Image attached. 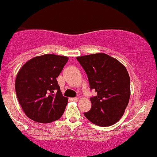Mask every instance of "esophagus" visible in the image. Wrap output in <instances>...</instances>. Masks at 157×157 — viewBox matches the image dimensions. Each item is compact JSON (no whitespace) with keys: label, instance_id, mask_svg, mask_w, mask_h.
I'll return each instance as SVG.
<instances>
[{"label":"esophagus","instance_id":"esophagus-1","mask_svg":"<svg viewBox=\"0 0 157 157\" xmlns=\"http://www.w3.org/2000/svg\"><path fill=\"white\" fill-rule=\"evenodd\" d=\"M71 100L72 101H78V98H71Z\"/></svg>","mask_w":157,"mask_h":157}]
</instances>
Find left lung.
<instances>
[{
  "mask_svg": "<svg viewBox=\"0 0 157 157\" xmlns=\"http://www.w3.org/2000/svg\"><path fill=\"white\" fill-rule=\"evenodd\" d=\"M76 59L87 75L90 89L97 93L90 98L92 107L84 116L97 126L115 124L124 114L130 98V78L126 67L106 53Z\"/></svg>",
  "mask_w": 157,
  "mask_h": 157,
  "instance_id": "8db88e82",
  "label": "left lung"
}]
</instances>
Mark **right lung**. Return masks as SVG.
<instances>
[{
    "label": "right lung",
    "instance_id": "1",
    "mask_svg": "<svg viewBox=\"0 0 157 157\" xmlns=\"http://www.w3.org/2000/svg\"><path fill=\"white\" fill-rule=\"evenodd\" d=\"M67 56L45 54L31 59L20 68L15 90L20 106L28 117L48 123L59 119L67 104L56 78L67 63Z\"/></svg>",
    "mask_w": 157,
    "mask_h": 157
}]
</instances>
